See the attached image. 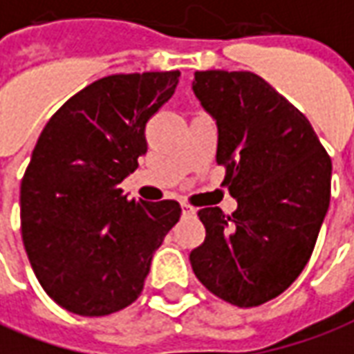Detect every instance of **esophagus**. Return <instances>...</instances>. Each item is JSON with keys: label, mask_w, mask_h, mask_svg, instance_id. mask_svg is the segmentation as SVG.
<instances>
[{"label": "esophagus", "mask_w": 354, "mask_h": 354, "mask_svg": "<svg viewBox=\"0 0 354 354\" xmlns=\"http://www.w3.org/2000/svg\"><path fill=\"white\" fill-rule=\"evenodd\" d=\"M182 214H184V216H194L195 209H194V207H192V205H187V203H184V205H182Z\"/></svg>", "instance_id": "1"}]
</instances>
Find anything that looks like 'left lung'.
Wrapping results in <instances>:
<instances>
[{"label":"left lung","instance_id":"obj_1","mask_svg":"<svg viewBox=\"0 0 354 354\" xmlns=\"http://www.w3.org/2000/svg\"><path fill=\"white\" fill-rule=\"evenodd\" d=\"M194 91L218 124L216 165L237 209H199L197 280L222 301L259 306L308 263L330 205L332 159L306 117L259 74L197 71Z\"/></svg>","mask_w":354,"mask_h":354}]
</instances>
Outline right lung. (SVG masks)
Instances as JSON below:
<instances>
[{
  "mask_svg": "<svg viewBox=\"0 0 354 354\" xmlns=\"http://www.w3.org/2000/svg\"><path fill=\"white\" fill-rule=\"evenodd\" d=\"M180 71L113 74L74 93L41 130L21 182V232L39 286L68 313L107 316L140 297L153 251L182 214L118 184L147 153L145 126Z\"/></svg>",
  "mask_w": 354,
  "mask_h": 354,
  "instance_id": "obj_1",
  "label": "right lung"
}]
</instances>
